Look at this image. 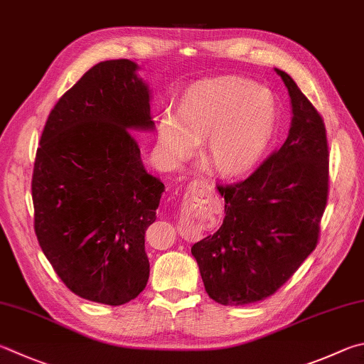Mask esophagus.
I'll list each match as a JSON object with an SVG mask.
<instances>
[{
  "instance_id": "esophagus-1",
  "label": "esophagus",
  "mask_w": 364,
  "mask_h": 364,
  "mask_svg": "<svg viewBox=\"0 0 364 364\" xmlns=\"http://www.w3.org/2000/svg\"><path fill=\"white\" fill-rule=\"evenodd\" d=\"M191 189H199V191H203V193H208V191H211V188L208 186V184L207 183H205V181H202V180H194L193 183H191L189 184V191Z\"/></svg>"
}]
</instances>
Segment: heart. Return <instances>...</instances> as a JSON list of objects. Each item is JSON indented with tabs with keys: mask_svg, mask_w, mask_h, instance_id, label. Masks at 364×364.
<instances>
[{
	"mask_svg": "<svg viewBox=\"0 0 364 364\" xmlns=\"http://www.w3.org/2000/svg\"><path fill=\"white\" fill-rule=\"evenodd\" d=\"M180 119L165 111L159 141L183 161L207 138V159L221 175H239L261 159L275 129V105L267 90L240 79H223L188 95Z\"/></svg>",
	"mask_w": 364,
	"mask_h": 364,
	"instance_id": "heart-1",
	"label": "heart"
}]
</instances>
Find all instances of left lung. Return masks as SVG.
<instances>
[{
  "label": "left lung",
  "instance_id": "1",
  "mask_svg": "<svg viewBox=\"0 0 364 364\" xmlns=\"http://www.w3.org/2000/svg\"><path fill=\"white\" fill-rule=\"evenodd\" d=\"M275 71L293 107L287 141L245 180L218 184L226 216L213 235L191 248L205 291L223 306L272 296L320 239L329 189L325 122L291 76Z\"/></svg>",
  "mask_w": 364,
  "mask_h": 364
}]
</instances>
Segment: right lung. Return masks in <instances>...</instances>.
<instances>
[{
	"label": "right lung",
	"instance_id": "right-lung-1",
	"mask_svg": "<svg viewBox=\"0 0 364 364\" xmlns=\"http://www.w3.org/2000/svg\"><path fill=\"white\" fill-rule=\"evenodd\" d=\"M136 63L100 62L46 121L31 178L35 234L68 289L122 306L149 279L144 234L164 183L143 167L134 129H153Z\"/></svg>",
	"mask_w": 364,
	"mask_h": 364
}]
</instances>
